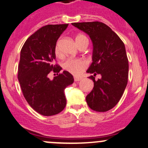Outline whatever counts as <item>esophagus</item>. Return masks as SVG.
<instances>
[{
  "mask_svg": "<svg viewBox=\"0 0 148 148\" xmlns=\"http://www.w3.org/2000/svg\"><path fill=\"white\" fill-rule=\"evenodd\" d=\"M82 80V78L81 77H74V80L75 81V82H77V81H80Z\"/></svg>",
  "mask_w": 148,
  "mask_h": 148,
  "instance_id": "34e87169",
  "label": "esophagus"
}]
</instances>
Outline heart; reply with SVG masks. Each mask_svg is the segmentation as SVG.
<instances>
[{"mask_svg": "<svg viewBox=\"0 0 148 148\" xmlns=\"http://www.w3.org/2000/svg\"><path fill=\"white\" fill-rule=\"evenodd\" d=\"M75 42L79 48L84 44L88 45L89 44V41L87 36L82 34H77L75 36ZM55 53L56 56L60 55L59 42H57L56 45ZM87 66V61L82 58H68L63 64V67L66 71H68L73 75H78L82 73V71L86 68Z\"/></svg>", "mask_w": 148, "mask_h": 148, "instance_id": "heart-1", "label": "heart"}]
</instances>
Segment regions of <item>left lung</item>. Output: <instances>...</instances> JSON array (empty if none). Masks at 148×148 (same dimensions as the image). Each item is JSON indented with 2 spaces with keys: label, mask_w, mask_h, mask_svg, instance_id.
Instances as JSON below:
<instances>
[{
  "label": "left lung",
  "mask_w": 148,
  "mask_h": 148,
  "mask_svg": "<svg viewBox=\"0 0 148 148\" xmlns=\"http://www.w3.org/2000/svg\"><path fill=\"white\" fill-rule=\"evenodd\" d=\"M90 36L93 44L92 63L87 73L94 87L86 97L90 109L99 112L112 109L119 102L128 82V60L125 45L109 26L100 22L73 23ZM97 74L101 78L95 80Z\"/></svg>",
  "instance_id": "1"
}]
</instances>
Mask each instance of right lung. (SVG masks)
I'll list each match as a JSON object with an SVG mask.
<instances>
[{
	"instance_id": "add662e5",
	"label": "right lung",
	"mask_w": 148,
	"mask_h": 148,
	"mask_svg": "<svg viewBox=\"0 0 148 148\" xmlns=\"http://www.w3.org/2000/svg\"><path fill=\"white\" fill-rule=\"evenodd\" d=\"M68 24L42 27L27 39L20 51L18 80L25 99L36 112L43 116L56 115L65 108L64 90L73 83L74 78L64 71L50 80L51 71L62 69L56 61L55 47Z\"/></svg>"
}]
</instances>
